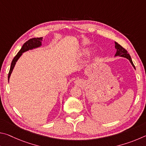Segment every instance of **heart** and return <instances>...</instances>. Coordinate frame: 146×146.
Here are the masks:
<instances>
[{
    "label": "heart",
    "mask_w": 146,
    "mask_h": 146,
    "mask_svg": "<svg viewBox=\"0 0 146 146\" xmlns=\"http://www.w3.org/2000/svg\"><path fill=\"white\" fill-rule=\"evenodd\" d=\"M87 53H88V50H87V49H81V50H80V51H78V52L77 56H79V57H80V56H83V55H86V54Z\"/></svg>",
    "instance_id": "heart-1"
}]
</instances>
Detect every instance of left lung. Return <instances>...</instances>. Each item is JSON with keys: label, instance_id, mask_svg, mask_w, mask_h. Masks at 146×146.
Wrapping results in <instances>:
<instances>
[{"label": "left lung", "instance_id": "1", "mask_svg": "<svg viewBox=\"0 0 146 146\" xmlns=\"http://www.w3.org/2000/svg\"><path fill=\"white\" fill-rule=\"evenodd\" d=\"M115 43V48H116V49H117V53H116V54H115V56H122V57L127 58L128 60L130 61L131 64H132L133 68L135 69L134 64H133V63L132 59H131V58L129 54L127 53L126 49L123 48V47L121 46L120 44H118L117 42H116Z\"/></svg>", "mask_w": 146, "mask_h": 146}]
</instances>
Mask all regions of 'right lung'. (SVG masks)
I'll return each instance as SVG.
<instances>
[{
  "instance_id": "1",
  "label": "right lung",
  "mask_w": 146,
  "mask_h": 146,
  "mask_svg": "<svg viewBox=\"0 0 146 146\" xmlns=\"http://www.w3.org/2000/svg\"><path fill=\"white\" fill-rule=\"evenodd\" d=\"M42 41V37L33 38L29 39V40H28L24 44V45L23 46V47H22L21 50L19 51V53L17 54L16 56H15L14 58L13 59V60L11 62L10 70H9V73H8V80H9V77H10V75L12 73V71H13V68L15 67V65L17 61L18 60V59L20 58V56L23 55V53L24 52H25L26 51H28L29 49H32L33 48H38V47H40L42 45V42H41Z\"/></svg>"
}]
</instances>
